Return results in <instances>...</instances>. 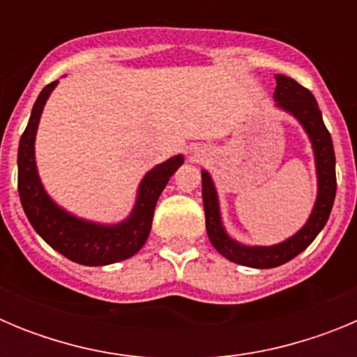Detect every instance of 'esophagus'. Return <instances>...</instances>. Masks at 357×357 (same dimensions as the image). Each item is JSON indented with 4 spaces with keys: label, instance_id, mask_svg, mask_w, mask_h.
Returning <instances> with one entry per match:
<instances>
[{
    "label": "esophagus",
    "instance_id": "1",
    "mask_svg": "<svg viewBox=\"0 0 357 357\" xmlns=\"http://www.w3.org/2000/svg\"><path fill=\"white\" fill-rule=\"evenodd\" d=\"M191 155H193V160H197V162H198V160H202V157H204V155H202V151H198V150H195Z\"/></svg>",
    "mask_w": 357,
    "mask_h": 357
}]
</instances>
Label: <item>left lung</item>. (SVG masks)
<instances>
[{
    "label": "left lung",
    "mask_w": 357,
    "mask_h": 357,
    "mask_svg": "<svg viewBox=\"0 0 357 357\" xmlns=\"http://www.w3.org/2000/svg\"><path fill=\"white\" fill-rule=\"evenodd\" d=\"M273 102L275 107L296 119L307 135L314 157L317 172V200L309 218L295 234L275 245H245L227 232L223 225L222 207L213 176L207 169H202V198L206 211V229L213 247L223 257L248 268H275L288 263L304 252L326 227L336 197V157L333 139L324 125L321 112L314 96L305 87L296 84L286 75H275Z\"/></svg>",
    "instance_id": "1"
}]
</instances>
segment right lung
<instances>
[{
    "mask_svg": "<svg viewBox=\"0 0 357 357\" xmlns=\"http://www.w3.org/2000/svg\"><path fill=\"white\" fill-rule=\"evenodd\" d=\"M59 85L52 82L40 91L17 150V189L28 222L53 250L84 266L119 263L143 248L151 229V218L169 176L184 164V155L169 157L144 173L137 185L132 211L118 223L93 222L59 206L44 188L36 160V137L48 98Z\"/></svg>",
    "mask_w": 357,
    "mask_h": 357,
    "instance_id": "right-lung-1",
    "label": "right lung"
}]
</instances>
